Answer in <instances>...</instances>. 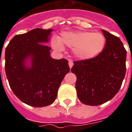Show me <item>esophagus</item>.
<instances>
[{
  "label": "esophagus",
  "mask_w": 132,
  "mask_h": 132,
  "mask_svg": "<svg viewBox=\"0 0 132 132\" xmlns=\"http://www.w3.org/2000/svg\"><path fill=\"white\" fill-rule=\"evenodd\" d=\"M69 67H70V69H71V68H72V66H73V62L71 60H69Z\"/></svg>",
  "instance_id": "obj_1"
}]
</instances>
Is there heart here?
Segmentation results:
<instances>
[{
    "mask_svg": "<svg viewBox=\"0 0 132 132\" xmlns=\"http://www.w3.org/2000/svg\"><path fill=\"white\" fill-rule=\"evenodd\" d=\"M106 39L102 33L88 31L64 32L61 37L54 38L52 41L53 48L61 52L64 46L73 49V53L80 60L94 59L103 51Z\"/></svg>",
    "mask_w": 132,
    "mask_h": 132,
    "instance_id": "1",
    "label": "heart"
}]
</instances>
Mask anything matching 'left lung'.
<instances>
[{
    "instance_id": "8db88e82",
    "label": "left lung",
    "mask_w": 132,
    "mask_h": 132,
    "mask_svg": "<svg viewBox=\"0 0 132 132\" xmlns=\"http://www.w3.org/2000/svg\"><path fill=\"white\" fill-rule=\"evenodd\" d=\"M106 39L103 51L90 60L74 61L71 68L77 80L78 99L87 105L110 100L121 88L126 73L127 51L119 37L102 30Z\"/></svg>"
}]
</instances>
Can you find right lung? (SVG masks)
Here are the masks:
<instances>
[{
  "label": "right lung",
  "instance_id": "obj_1",
  "mask_svg": "<svg viewBox=\"0 0 132 132\" xmlns=\"http://www.w3.org/2000/svg\"><path fill=\"white\" fill-rule=\"evenodd\" d=\"M52 31L36 28L15 35L5 49V69L10 88L22 102L36 108L54 102L70 71L66 59L50 56L52 49L46 43Z\"/></svg>",
  "mask_w": 132,
  "mask_h": 132
}]
</instances>
